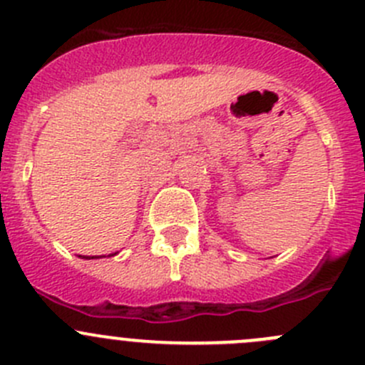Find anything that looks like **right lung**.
Returning <instances> with one entry per match:
<instances>
[{
	"instance_id": "obj_1",
	"label": "right lung",
	"mask_w": 365,
	"mask_h": 365,
	"mask_svg": "<svg viewBox=\"0 0 365 365\" xmlns=\"http://www.w3.org/2000/svg\"><path fill=\"white\" fill-rule=\"evenodd\" d=\"M93 257H96V255H92V257H90V259H93ZM86 259H88V255H86Z\"/></svg>"
}]
</instances>
